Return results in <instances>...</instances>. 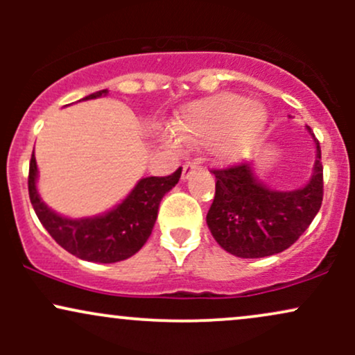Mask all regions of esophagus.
<instances>
[{
    "mask_svg": "<svg viewBox=\"0 0 355 355\" xmlns=\"http://www.w3.org/2000/svg\"><path fill=\"white\" fill-rule=\"evenodd\" d=\"M198 168V162H187L182 168V180H187L190 178V175Z\"/></svg>",
    "mask_w": 355,
    "mask_h": 355,
    "instance_id": "esophagus-1",
    "label": "esophagus"
}]
</instances>
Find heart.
<instances>
[{
  "instance_id": "1",
  "label": "heart",
  "mask_w": 355,
  "mask_h": 355,
  "mask_svg": "<svg viewBox=\"0 0 355 355\" xmlns=\"http://www.w3.org/2000/svg\"><path fill=\"white\" fill-rule=\"evenodd\" d=\"M267 123L259 105L232 93L187 105L175 123L177 135H166V144L180 148L182 140L191 145L217 141L220 160H239L254 144Z\"/></svg>"
}]
</instances>
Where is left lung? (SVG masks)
<instances>
[{
	"label": "left lung",
	"instance_id": "left-lung-1",
	"mask_svg": "<svg viewBox=\"0 0 355 355\" xmlns=\"http://www.w3.org/2000/svg\"><path fill=\"white\" fill-rule=\"evenodd\" d=\"M307 130L311 132L309 126ZM313 141V173L302 189H268L255 177L252 164L214 170L217 182L207 225L223 250L242 259L275 255L309 229L324 197L320 145L315 138Z\"/></svg>",
	"mask_w": 355,
	"mask_h": 355
}]
</instances>
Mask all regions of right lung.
Segmentation results:
<instances>
[{
  "mask_svg": "<svg viewBox=\"0 0 355 355\" xmlns=\"http://www.w3.org/2000/svg\"><path fill=\"white\" fill-rule=\"evenodd\" d=\"M107 89L92 93L83 100L107 95ZM182 166L168 177H146L137 183L123 202L98 217L67 218L42 202L36 190L35 152L31 155L28 191L31 205L55 242L81 260L113 263L135 255L152 234L162 198L180 180Z\"/></svg>",
  "mask_w": 355,
  "mask_h": 355,
  "instance_id": "add662e5",
  "label": "right lung"
}]
</instances>
